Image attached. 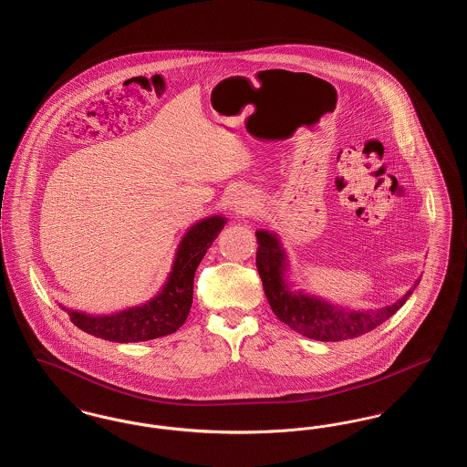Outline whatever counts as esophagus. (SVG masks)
Listing matches in <instances>:
<instances>
[{"instance_id": "esophagus-1", "label": "esophagus", "mask_w": 467, "mask_h": 467, "mask_svg": "<svg viewBox=\"0 0 467 467\" xmlns=\"http://www.w3.org/2000/svg\"><path fill=\"white\" fill-rule=\"evenodd\" d=\"M233 210L238 217H246V215H252L254 210H255V198L252 192L248 191H240L234 194V200H233Z\"/></svg>"}]
</instances>
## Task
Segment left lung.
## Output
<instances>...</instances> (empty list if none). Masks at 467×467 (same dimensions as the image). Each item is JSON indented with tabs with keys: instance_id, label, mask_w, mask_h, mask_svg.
I'll list each match as a JSON object with an SVG mask.
<instances>
[{
	"instance_id": "obj_1",
	"label": "left lung",
	"mask_w": 467,
	"mask_h": 467,
	"mask_svg": "<svg viewBox=\"0 0 467 467\" xmlns=\"http://www.w3.org/2000/svg\"><path fill=\"white\" fill-rule=\"evenodd\" d=\"M255 236L259 244L255 265L271 310L290 329L310 339L343 341L369 333L400 310L419 285V282H415L413 289L408 290L400 301L385 308L357 311L334 306L320 297L292 292L284 278L287 259L276 234L257 231Z\"/></svg>"
}]
</instances>
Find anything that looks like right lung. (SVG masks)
Here are the masks:
<instances>
[{
  "mask_svg": "<svg viewBox=\"0 0 467 467\" xmlns=\"http://www.w3.org/2000/svg\"><path fill=\"white\" fill-rule=\"evenodd\" d=\"M223 223L225 219L215 215L194 223L185 233L178 244L177 257L166 285L149 303L103 317L67 310L71 322L86 333L117 343L149 341L175 333L192 306L194 273L206 250L223 231Z\"/></svg>",
  "mask_w": 467,
  "mask_h": 467,
  "instance_id": "1",
  "label": "right lung"
}]
</instances>
